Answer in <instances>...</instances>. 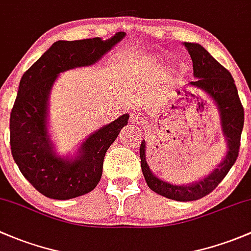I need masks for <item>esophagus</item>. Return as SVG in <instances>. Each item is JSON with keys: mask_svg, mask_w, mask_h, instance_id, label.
Segmentation results:
<instances>
[{"mask_svg": "<svg viewBox=\"0 0 251 251\" xmlns=\"http://www.w3.org/2000/svg\"><path fill=\"white\" fill-rule=\"evenodd\" d=\"M129 120H130V123L136 126H141L144 123L143 117H141V115L139 112H131L130 116H129Z\"/></svg>", "mask_w": 251, "mask_h": 251, "instance_id": "obj_1", "label": "esophagus"}]
</instances>
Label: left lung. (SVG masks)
I'll list each match as a JSON object with an SVG mask.
<instances>
[{
    "label": "left lung",
    "mask_w": 251,
    "mask_h": 251,
    "mask_svg": "<svg viewBox=\"0 0 251 251\" xmlns=\"http://www.w3.org/2000/svg\"><path fill=\"white\" fill-rule=\"evenodd\" d=\"M193 63V75L196 81L190 82L192 87L204 90L218 105L221 116V126L227 141V154L221 164L201 181L190 186H176L154 176L145 158V141L140 145L141 169L147 185L158 195L169 200L187 202L196 201L209 195L222 181L238 157L241 135L244 125V108L239 99L234 79L227 69L216 61L206 49L197 43L185 42Z\"/></svg>",
    "instance_id": "obj_1"
}]
</instances>
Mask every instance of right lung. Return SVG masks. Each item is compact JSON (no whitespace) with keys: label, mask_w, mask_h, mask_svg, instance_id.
Returning a JSON list of instances; mask_svg holds the SVG:
<instances>
[{"label":"right lung","mask_w":251,"mask_h":251,"mask_svg":"<svg viewBox=\"0 0 251 251\" xmlns=\"http://www.w3.org/2000/svg\"><path fill=\"white\" fill-rule=\"evenodd\" d=\"M125 37L58 41L23 75L10 112V150L25 179L43 196L70 200L97 187L107 149L116 140L128 115L121 116L89 136L74 161L56 156L47 135V100L60 72L97 63Z\"/></svg>","instance_id":"add662e5"}]
</instances>
